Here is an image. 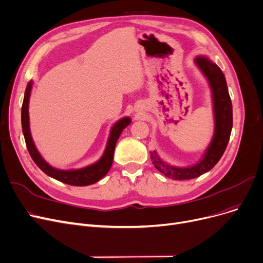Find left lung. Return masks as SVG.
<instances>
[{
	"mask_svg": "<svg viewBox=\"0 0 263 263\" xmlns=\"http://www.w3.org/2000/svg\"><path fill=\"white\" fill-rule=\"evenodd\" d=\"M196 64L202 73L206 76L213 93L215 133L213 140L199 163L189 167H176L168 165L160 159L156 152L151 153V158L155 167L166 177L184 180L196 178L209 172L222 157L227 145L230 140L232 130V102L228 91L227 82L220 67L209 60L206 57L198 55Z\"/></svg>",
	"mask_w": 263,
	"mask_h": 263,
	"instance_id": "8db88e82",
	"label": "left lung"
}]
</instances>
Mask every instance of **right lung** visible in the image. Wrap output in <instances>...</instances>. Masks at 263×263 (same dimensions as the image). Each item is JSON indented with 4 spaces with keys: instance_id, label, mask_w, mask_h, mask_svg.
I'll return each instance as SVG.
<instances>
[{
    "instance_id": "add662e5",
    "label": "right lung",
    "mask_w": 263,
    "mask_h": 263,
    "mask_svg": "<svg viewBox=\"0 0 263 263\" xmlns=\"http://www.w3.org/2000/svg\"><path fill=\"white\" fill-rule=\"evenodd\" d=\"M31 88H32V82L28 84L26 92H25L24 103H22V107H21V125H22V132H24V135H25L27 148L31 158L33 159V161L35 162V164L43 171L45 174H47L48 176L59 181H62L67 185L88 186V185L95 184V182L99 181L102 177H104L112 164V158H114V152H115L116 143L123 129L130 124L131 119L129 117H124L112 125L105 152L98 162L79 170L62 171V170L54 168L50 166L42 158V156L37 152L36 147L34 145L32 140L30 125H29V99H30Z\"/></svg>"
}]
</instances>
